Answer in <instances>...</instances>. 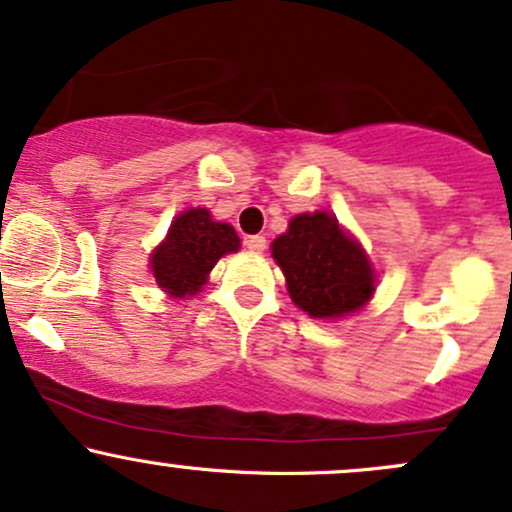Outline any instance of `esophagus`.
Segmentation results:
<instances>
[{
    "mask_svg": "<svg viewBox=\"0 0 512 512\" xmlns=\"http://www.w3.org/2000/svg\"><path fill=\"white\" fill-rule=\"evenodd\" d=\"M245 245L250 252H265L267 240H265V235H250V238L245 240Z\"/></svg>",
    "mask_w": 512,
    "mask_h": 512,
    "instance_id": "esophagus-1",
    "label": "esophagus"
}]
</instances>
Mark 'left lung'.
<instances>
[{
	"mask_svg": "<svg viewBox=\"0 0 512 512\" xmlns=\"http://www.w3.org/2000/svg\"><path fill=\"white\" fill-rule=\"evenodd\" d=\"M269 250L291 301L311 318L340 320L372 301L379 274L362 243L330 211L294 216Z\"/></svg>",
	"mask_w": 512,
	"mask_h": 512,
	"instance_id": "obj_1",
	"label": "left lung"
}]
</instances>
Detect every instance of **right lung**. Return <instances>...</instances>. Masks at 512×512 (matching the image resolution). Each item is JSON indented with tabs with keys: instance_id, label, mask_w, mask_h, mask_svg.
<instances>
[{
	"instance_id": "right-lung-1",
	"label": "right lung",
	"mask_w": 512,
	"mask_h": 512,
	"mask_svg": "<svg viewBox=\"0 0 512 512\" xmlns=\"http://www.w3.org/2000/svg\"><path fill=\"white\" fill-rule=\"evenodd\" d=\"M240 250V238L230 223L216 221L209 209L192 206L174 216L160 245L150 252L155 284L170 299H189L209 282L221 257Z\"/></svg>"
}]
</instances>
